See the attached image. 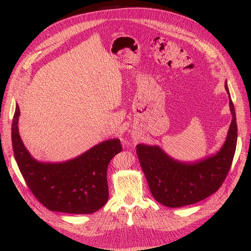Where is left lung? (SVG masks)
<instances>
[{"label":"left lung","instance_id":"8db88e82","mask_svg":"<svg viewBox=\"0 0 251 251\" xmlns=\"http://www.w3.org/2000/svg\"><path fill=\"white\" fill-rule=\"evenodd\" d=\"M232 120L223 148L214 156L196 163H181L169 157L160 147L137 145V156L150 191L157 201L169 207L199 202L216 193L230 170L236 148L237 125L229 90Z\"/></svg>","mask_w":251,"mask_h":251}]
</instances>
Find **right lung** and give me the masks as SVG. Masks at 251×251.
<instances>
[{"label":"right lung","mask_w":251,"mask_h":251,"mask_svg":"<svg viewBox=\"0 0 251 251\" xmlns=\"http://www.w3.org/2000/svg\"><path fill=\"white\" fill-rule=\"evenodd\" d=\"M19 116L17 104L12 123L13 150L22 176L35 199L50 210L65 213H93L101 208L109 196L107 168L111 159L122 151L120 140L102 142L64 163H41L23 144Z\"/></svg>","instance_id":"obj_1"}]
</instances>
